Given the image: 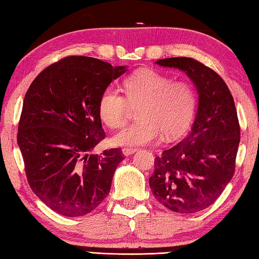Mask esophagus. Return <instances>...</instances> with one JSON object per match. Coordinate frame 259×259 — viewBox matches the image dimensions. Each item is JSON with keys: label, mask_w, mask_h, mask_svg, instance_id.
Here are the masks:
<instances>
[{"label": "esophagus", "mask_w": 259, "mask_h": 259, "mask_svg": "<svg viewBox=\"0 0 259 259\" xmlns=\"http://www.w3.org/2000/svg\"><path fill=\"white\" fill-rule=\"evenodd\" d=\"M136 151H137L136 148H123V149H122V154L126 157V156L133 155L134 153H136Z\"/></svg>", "instance_id": "34e87169"}]
</instances>
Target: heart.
<instances>
[{
    "instance_id": "obj_1",
    "label": "heart",
    "mask_w": 259,
    "mask_h": 259,
    "mask_svg": "<svg viewBox=\"0 0 259 259\" xmlns=\"http://www.w3.org/2000/svg\"><path fill=\"white\" fill-rule=\"evenodd\" d=\"M125 95L106 89L99 101L101 120L109 128L126 123L130 105L139 106L138 121L114 135L111 143L119 147L151 145L161 135L165 139L181 136L190 125L195 110V92L190 84L173 82L154 70L136 73L125 80Z\"/></svg>"
}]
</instances>
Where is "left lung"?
<instances>
[{
    "label": "left lung",
    "mask_w": 259,
    "mask_h": 259,
    "mask_svg": "<svg viewBox=\"0 0 259 259\" xmlns=\"http://www.w3.org/2000/svg\"><path fill=\"white\" fill-rule=\"evenodd\" d=\"M156 64L189 76L199 102L189 136L156 157L149 186L167 209L195 213L213 203L235 174L240 143L235 101L225 80L193 58H165Z\"/></svg>",
    "instance_id": "left-lung-1"
}]
</instances>
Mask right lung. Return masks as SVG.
<instances>
[{"label": "right lung", "instance_id": "1", "mask_svg": "<svg viewBox=\"0 0 259 259\" xmlns=\"http://www.w3.org/2000/svg\"><path fill=\"white\" fill-rule=\"evenodd\" d=\"M125 70L69 56L44 69L25 93L18 128L25 175L33 193L59 214H88L109 194L123 155L119 148L92 153L105 137L99 101Z\"/></svg>", "mask_w": 259, "mask_h": 259}]
</instances>
